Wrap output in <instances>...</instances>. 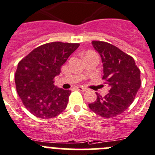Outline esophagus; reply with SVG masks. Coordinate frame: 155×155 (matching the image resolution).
<instances>
[{
    "mask_svg": "<svg viewBox=\"0 0 155 155\" xmlns=\"http://www.w3.org/2000/svg\"><path fill=\"white\" fill-rule=\"evenodd\" d=\"M77 89L79 90V91H85L88 90V88H85V87H83V86H78Z\"/></svg>",
    "mask_w": 155,
    "mask_h": 155,
    "instance_id": "esophagus-1",
    "label": "esophagus"
}]
</instances>
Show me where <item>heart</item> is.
Listing matches in <instances>:
<instances>
[{
  "label": "heart",
  "instance_id": "b5f03b06",
  "mask_svg": "<svg viewBox=\"0 0 155 155\" xmlns=\"http://www.w3.org/2000/svg\"><path fill=\"white\" fill-rule=\"evenodd\" d=\"M91 53H93V52H92V51H87L86 54H85V55L88 54H91Z\"/></svg>",
  "mask_w": 155,
  "mask_h": 155
}]
</instances>
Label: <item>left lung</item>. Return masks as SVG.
<instances>
[{
  "instance_id": "1",
  "label": "left lung",
  "mask_w": 155,
  "mask_h": 155,
  "mask_svg": "<svg viewBox=\"0 0 155 155\" xmlns=\"http://www.w3.org/2000/svg\"><path fill=\"white\" fill-rule=\"evenodd\" d=\"M91 43L103 63L102 79L110 88L104 97L96 93L97 99L88 104V107L102 117H115L124 113L134 101L142 83L140 70L133 57L117 47L101 41Z\"/></svg>"
}]
</instances>
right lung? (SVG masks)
<instances>
[{
	"label": "right lung",
	"instance_id": "obj_1",
	"mask_svg": "<svg viewBox=\"0 0 155 155\" xmlns=\"http://www.w3.org/2000/svg\"><path fill=\"white\" fill-rule=\"evenodd\" d=\"M79 46V43H46L19 61L15 73L16 91L31 114L50 119L66 109L71 91L57 88L54 79Z\"/></svg>",
	"mask_w": 155,
	"mask_h": 155
}]
</instances>
